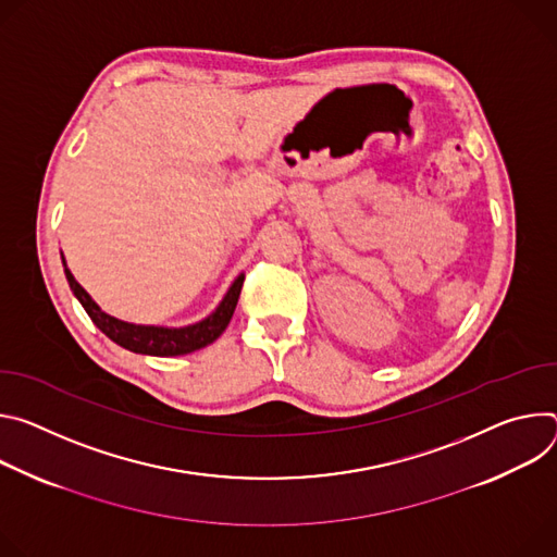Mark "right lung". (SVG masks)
<instances>
[{
    "instance_id": "right-lung-1",
    "label": "right lung",
    "mask_w": 557,
    "mask_h": 557,
    "mask_svg": "<svg viewBox=\"0 0 557 557\" xmlns=\"http://www.w3.org/2000/svg\"><path fill=\"white\" fill-rule=\"evenodd\" d=\"M64 272H66V278H69V285H71L73 294L79 298V302L84 305V310L88 312L92 323L116 345L126 347L135 354H148V356H183V354L197 351V349L214 343L225 332V327H227V323H230V319L236 310L243 278H245L240 274L232 283V287L227 289L221 305L206 321H201L197 325H188V327H152V325L123 323V321L101 312L99 305L75 281L71 270L66 268Z\"/></svg>"
}]
</instances>
